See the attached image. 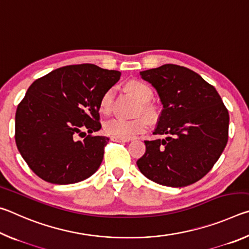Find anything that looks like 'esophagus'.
Returning a JSON list of instances; mask_svg holds the SVG:
<instances>
[{
  "label": "esophagus",
  "mask_w": 249,
  "mask_h": 249,
  "mask_svg": "<svg viewBox=\"0 0 249 249\" xmlns=\"http://www.w3.org/2000/svg\"><path fill=\"white\" fill-rule=\"evenodd\" d=\"M112 142H126L129 140H123V138H119V137H111Z\"/></svg>",
  "instance_id": "34e87169"
}]
</instances>
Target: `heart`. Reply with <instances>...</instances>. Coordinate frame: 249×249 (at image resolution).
<instances>
[{"mask_svg": "<svg viewBox=\"0 0 249 249\" xmlns=\"http://www.w3.org/2000/svg\"><path fill=\"white\" fill-rule=\"evenodd\" d=\"M127 89L141 102V107H138L137 111L138 114L142 113V114L148 117L150 121L157 120V109H156L154 104L149 102L153 99L154 93L148 84L142 81H138V80H133V81L127 83ZM114 96V89H108L105 92L100 101L101 112L108 114L112 111ZM146 118L145 116H138L134 120H124L120 119V117H114V119L105 122L104 132L112 137L129 140V138H133L137 135L146 132L149 126V118L147 119Z\"/></svg>", "mask_w": 249, "mask_h": 249, "instance_id": "1", "label": "heart"}]
</instances>
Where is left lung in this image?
I'll list each match as a JSON object with an SVG mask.
<instances>
[{"label": "left lung", "instance_id": "obj_1", "mask_svg": "<svg viewBox=\"0 0 249 249\" xmlns=\"http://www.w3.org/2000/svg\"><path fill=\"white\" fill-rule=\"evenodd\" d=\"M141 75L157 90L163 105L154 134L167 137L145 141L138 168L149 180L167 187L196 182L225 148L229 111L215 88L185 67L167 64Z\"/></svg>", "mask_w": 249, "mask_h": 249}]
</instances>
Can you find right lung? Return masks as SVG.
I'll return each mask as SVG.
<instances>
[{
	"label": "right lung",
	"mask_w": 249,
	"mask_h": 249,
	"mask_svg": "<svg viewBox=\"0 0 249 249\" xmlns=\"http://www.w3.org/2000/svg\"><path fill=\"white\" fill-rule=\"evenodd\" d=\"M120 77V71L82 64L61 67L32 83L16 109L15 142L34 174L70 184L99 169L108 138L92 133L101 128V98ZM81 133L86 137L80 141Z\"/></svg>",
	"instance_id": "add662e5"
}]
</instances>
